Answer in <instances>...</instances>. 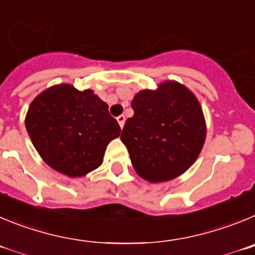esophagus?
<instances>
[{
  "label": "esophagus",
  "instance_id": "34e87169",
  "mask_svg": "<svg viewBox=\"0 0 255 255\" xmlns=\"http://www.w3.org/2000/svg\"><path fill=\"white\" fill-rule=\"evenodd\" d=\"M117 121H118L119 126H121V128H123V126H125V122H126V117L123 116V114H121V116L117 118Z\"/></svg>",
  "mask_w": 255,
  "mask_h": 255
}]
</instances>
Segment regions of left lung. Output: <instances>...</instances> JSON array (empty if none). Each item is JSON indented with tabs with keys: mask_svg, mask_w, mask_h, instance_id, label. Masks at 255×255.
Masks as SVG:
<instances>
[{
	"mask_svg": "<svg viewBox=\"0 0 255 255\" xmlns=\"http://www.w3.org/2000/svg\"><path fill=\"white\" fill-rule=\"evenodd\" d=\"M133 117L121 139L136 173L152 183L167 182L196 161L206 138L203 113L183 85L166 81L155 91L142 90L132 100Z\"/></svg>",
	"mask_w": 255,
	"mask_h": 255,
	"instance_id": "left-lung-1",
	"label": "left lung"
}]
</instances>
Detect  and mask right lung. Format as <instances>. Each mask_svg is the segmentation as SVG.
Returning a JSON list of instances; mask_svg holds the SVG:
<instances>
[{"mask_svg":"<svg viewBox=\"0 0 255 255\" xmlns=\"http://www.w3.org/2000/svg\"><path fill=\"white\" fill-rule=\"evenodd\" d=\"M34 147L54 170L76 178L100 166L121 133L108 104L93 90L58 85L36 96L25 119Z\"/></svg>","mask_w":255,"mask_h":255,"instance_id":"add662e5","label":"right lung"}]
</instances>
